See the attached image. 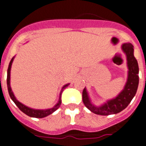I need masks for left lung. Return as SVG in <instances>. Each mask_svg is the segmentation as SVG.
Listing matches in <instances>:
<instances>
[{"label": "left lung", "mask_w": 146, "mask_h": 146, "mask_svg": "<svg viewBox=\"0 0 146 146\" xmlns=\"http://www.w3.org/2000/svg\"><path fill=\"white\" fill-rule=\"evenodd\" d=\"M131 43H124L122 45V50L127 56L128 76L127 83L122 92L115 98L108 100L101 107H95L91 104L86 88L82 92V100L88 109L99 115H110L118 113L124 110L131 103L135 96L139 86V64L134 56V48Z\"/></svg>", "instance_id": "left-lung-1"}]
</instances>
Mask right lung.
<instances>
[{
	"label": "right lung",
	"mask_w": 146,
	"mask_h": 146,
	"mask_svg": "<svg viewBox=\"0 0 146 146\" xmlns=\"http://www.w3.org/2000/svg\"><path fill=\"white\" fill-rule=\"evenodd\" d=\"M14 57H12V59L11 60L10 63H9V66H8V68H7V89H8V93H9V96H10L11 99L14 101V103L16 104V106L19 108V110L22 111V112L25 113L26 115L29 116V117H36V118H42L45 117L46 116L50 115L52 113H54L55 110H57L60 106V104H61V93L63 92V89H65L67 86H68L69 84H67L65 86H64L62 88V90L60 93V98H59V101L55 106H54L53 108L48 110H34L31 109L29 107H26L25 105H23L22 104H21L20 102L17 100L16 98L15 97L13 92L11 91V89L10 86V72H11V64L13 62Z\"/></svg>",
	"instance_id": "1"
}]
</instances>
